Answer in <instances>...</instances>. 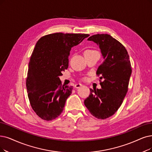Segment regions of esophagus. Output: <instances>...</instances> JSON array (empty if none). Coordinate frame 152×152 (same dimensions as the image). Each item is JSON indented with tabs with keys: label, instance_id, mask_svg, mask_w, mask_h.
I'll list each match as a JSON object with an SVG mask.
<instances>
[{
	"label": "esophagus",
	"instance_id": "obj_1",
	"mask_svg": "<svg viewBox=\"0 0 152 152\" xmlns=\"http://www.w3.org/2000/svg\"><path fill=\"white\" fill-rule=\"evenodd\" d=\"M81 86H82V85L81 83H77L75 85V88H80Z\"/></svg>",
	"mask_w": 152,
	"mask_h": 152
}]
</instances>
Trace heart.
<instances>
[{"instance_id": "obj_1", "label": "heart", "mask_w": 152, "mask_h": 152, "mask_svg": "<svg viewBox=\"0 0 152 152\" xmlns=\"http://www.w3.org/2000/svg\"><path fill=\"white\" fill-rule=\"evenodd\" d=\"M95 52H97L95 50H91V49L87 50L86 52H85V53H95ZM84 79H86V78H84Z\"/></svg>"}]
</instances>
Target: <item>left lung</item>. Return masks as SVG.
Returning a JSON list of instances; mask_svg holds the SVG:
<instances>
[{"label": "left lung", "mask_w": 152, "mask_h": 152, "mask_svg": "<svg viewBox=\"0 0 152 152\" xmlns=\"http://www.w3.org/2000/svg\"><path fill=\"white\" fill-rule=\"evenodd\" d=\"M88 40L99 45L104 61L99 66L101 89L90 88L84 104L98 119H106L116 112L128 92L132 74L129 56L125 47L108 34H96Z\"/></svg>", "instance_id": "left-lung-1"}]
</instances>
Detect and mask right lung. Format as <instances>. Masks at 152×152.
Here are the masks:
<instances>
[{"mask_svg": "<svg viewBox=\"0 0 152 152\" xmlns=\"http://www.w3.org/2000/svg\"><path fill=\"white\" fill-rule=\"evenodd\" d=\"M88 36L57 32L37 41L28 64L26 87L30 105L42 119L52 120L62 112L73 87L62 86L58 77L68 68L72 47Z\"/></svg>", "mask_w": 152, "mask_h": 152, "instance_id": "1", "label": "right lung"}]
</instances>
